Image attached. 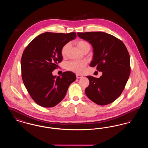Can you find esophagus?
Here are the masks:
<instances>
[{
  "instance_id": "obj_1",
  "label": "esophagus",
  "mask_w": 148,
  "mask_h": 148,
  "mask_svg": "<svg viewBox=\"0 0 148 148\" xmlns=\"http://www.w3.org/2000/svg\"><path fill=\"white\" fill-rule=\"evenodd\" d=\"M76 77H77V79H79V78H81V77H83V76H82V75H79V74H77V75H76Z\"/></svg>"
}]
</instances>
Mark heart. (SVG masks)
<instances>
[{
    "mask_svg": "<svg viewBox=\"0 0 148 148\" xmlns=\"http://www.w3.org/2000/svg\"><path fill=\"white\" fill-rule=\"evenodd\" d=\"M77 45L79 49L81 51H82L86 47L90 46L88 42L83 40H80L77 41ZM69 46V43H66L62 47L61 49V54L63 56H65ZM86 62L84 60H73L65 64V68L68 71H71L77 74H82L84 71L85 66L86 65Z\"/></svg>",
    "mask_w": 148,
    "mask_h": 148,
    "instance_id": "1",
    "label": "heart"
}]
</instances>
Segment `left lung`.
Instances as JSON below:
<instances>
[{"instance_id":"1","label":"left lung","mask_w":148,"mask_h":148,"mask_svg":"<svg viewBox=\"0 0 148 148\" xmlns=\"http://www.w3.org/2000/svg\"><path fill=\"white\" fill-rule=\"evenodd\" d=\"M77 35L92 45L90 66H96L97 71L103 72L99 78L86 77L89 80L85 90L86 96L100 106L112 103L124 90L130 74V56L125 44L102 32H78Z\"/></svg>"}]
</instances>
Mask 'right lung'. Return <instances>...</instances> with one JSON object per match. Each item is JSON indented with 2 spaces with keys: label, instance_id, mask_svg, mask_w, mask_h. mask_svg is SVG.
<instances>
[{
  "label": "right lung",
  "instance_id": "right-lung-1",
  "mask_svg": "<svg viewBox=\"0 0 148 148\" xmlns=\"http://www.w3.org/2000/svg\"><path fill=\"white\" fill-rule=\"evenodd\" d=\"M76 36L75 32H46L37 36L24 50L21 77L31 98L38 105L46 108L56 106L75 80L76 75L71 71H65L57 77L52 71L63 60L62 47Z\"/></svg>",
  "mask_w": 148,
  "mask_h": 148
}]
</instances>
